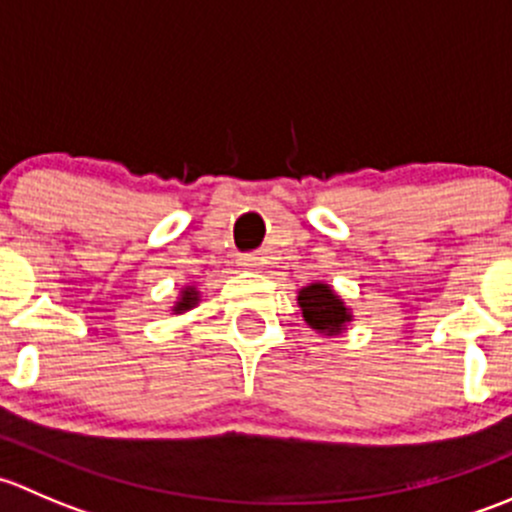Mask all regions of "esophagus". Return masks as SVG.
<instances>
[{"instance_id":"esophagus-1","label":"esophagus","mask_w":512,"mask_h":512,"mask_svg":"<svg viewBox=\"0 0 512 512\" xmlns=\"http://www.w3.org/2000/svg\"><path fill=\"white\" fill-rule=\"evenodd\" d=\"M240 265L245 267V270H255V267H260V257L257 255H240Z\"/></svg>"}]
</instances>
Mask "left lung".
<instances>
[{
	"label": "left lung",
	"instance_id": "obj_1",
	"mask_svg": "<svg viewBox=\"0 0 512 512\" xmlns=\"http://www.w3.org/2000/svg\"><path fill=\"white\" fill-rule=\"evenodd\" d=\"M297 302L302 307L304 322L327 337L342 334V329L352 322V312L347 309V304L324 282H312V285L299 289Z\"/></svg>",
	"mask_w": 512,
	"mask_h": 512
}]
</instances>
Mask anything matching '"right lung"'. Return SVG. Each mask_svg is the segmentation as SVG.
Masks as SVG:
<instances>
[{"mask_svg":"<svg viewBox=\"0 0 512 512\" xmlns=\"http://www.w3.org/2000/svg\"><path fill=\"white\" fill-rule=\"evenodd\" d=\"M198 299H200L198 289H195V287H185L183 292H180L178 302H175L173 312H175V314H183V312H188V309H193L195 304H198Z\"/></svg>","mask_w":512,"mask_h":512,"instance_id":"add662e5","label":"right lung"}]
</instances>
